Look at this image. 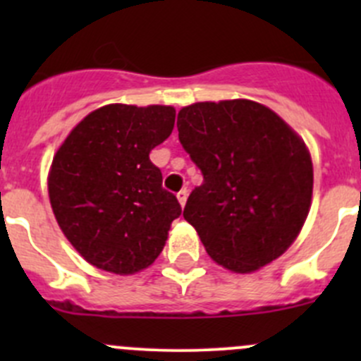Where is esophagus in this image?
<instances>
[{
	"label": "esophagus",
	"mask_w": 361,
	"mask_h": 361,
	"mask_svg": "<svg viewBox=\"0 0 361 361\" xmlns=\"http://www.w3.org/2000/svg\"><path fill=\"white\" fill-rule=\"evenodd\" d=\"M176 197H178V201H180L181 206H185V204H187V197H188L187 188H181V190L176 194Z\"/></svg>",
	"instance_id": "esophagus-1"
}]
</instances>
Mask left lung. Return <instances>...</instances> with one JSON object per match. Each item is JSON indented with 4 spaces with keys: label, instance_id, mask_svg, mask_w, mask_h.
<instances>
[{
    "label": "left lung",
    "instance_id": "8db88e82",
    "mask_svg": "<svg viewBox=\"0 0 361 361\" xmlns=\"http://www.w3.org/2000/svg\"><path fill=\"white\" fill-rule=\"evenodd\" d=\"M176 126L204 176L183 216L207 255L241 274L281 257L311 207L312 162L304 141L281 116L248 99L190 104Z\"/></svg>",
    "mask_w": 361,
    "mask_h": 361
}]
</instances>
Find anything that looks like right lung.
Instances as JSON below:
<instances>
[{
    "label": "right lung",
    "instance_id": "obj_1",
    "mask_svg": "<svg viewBox=\"0 0 361 361\" xmlns=\"http://www.w3.org/2000/svg\"><path fill=\"white\" fill-rule=\"evenodd\" d=\"M173 106L106 104L61 145L49 197L61 231L89 264L127 276L147 269L166 245L176 195L162 188L150 152L174 127Z\"/></svg>",
    "mask_w": 361,
    "mask_h": 361
}]
</instances>
